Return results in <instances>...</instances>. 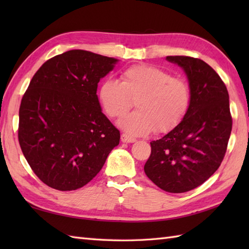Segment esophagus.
<instances>
[{
    "mask_svg": "<svg viewBox=\"0 0 249 249\" xmlns=\"http://www.w3.org/2000/svg\"><path fill=\"white\" fill-rule=\"evenodd\" d=\"M121 140H122V142H125V143H134V142L137 141L136 138H133V137H130L126 134L121 135Z\"/></svg>",
    "mask_w": 249,
    "mask_h": 249,
    "instance_id": "obj_1",
    "label": "esophagus"
}]
</instances>
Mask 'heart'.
<instances>
[{
  "mask_svg": "<svg viewBox=\"0 0 249 249\" xmlns=\"http://www.w3.org/2000/svg\"><path fill=\"white\" fill-rule=\"evenodd\" d=\"M98 99L110 118H121L136 100L137 110L119 122L130 135L167 133L186 116L192 93L182 78L153 65L131 66L122 73V82L106 79L98 89Z\"/></svg>",
  "mask_w": 249,
  "mask_h": 249,
  "instance_id": "heart-1",
  "label": "heart"
}]
</instances>
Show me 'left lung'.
I'll return each mask as SVG.
<instances>
[{
  "label": "left lung",
  "instance_id": "8db88e82",
  "mask_svg": "<svg viewBox=\"0 0 249 249\" xmlns=\"http://www.w3.org/2000/svg\"><path fill=\"white\" fill-rule=\"evenodd\" d=\"M188 79L192 103L184 120L151 142L144 172L168 193L189 192L203 184L223 161L232 129L229 94L212 67L190 56H167Z\"/></svg>",
  "mask_w": 249,
  "mask_h": 249
}]
</instances>
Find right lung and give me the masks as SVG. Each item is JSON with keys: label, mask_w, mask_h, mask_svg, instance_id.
Segmentation results:
<instances>
[{"label": "right lung", "mask_w": 249, "mask_h": 249, "mask_svg": "<svg viewBox=\"0 0 249 249\" xmlns=\"http://www.w3.org/2000/svg\"><path fill=\"white\" fill-rule=\"evenodd\" d=\"M118 59L70 50L45 62L19 109L18 138L41 182L62 192L87 185L120 143L100 107L97 86Z\"/></svg>", "instance_id": "add662e5"}]
</instances>
